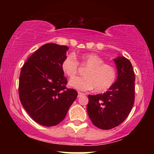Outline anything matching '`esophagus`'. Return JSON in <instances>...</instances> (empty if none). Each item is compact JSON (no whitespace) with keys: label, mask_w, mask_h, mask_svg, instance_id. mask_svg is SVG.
<instances>
[{"label":"esophagus","mask_w":154,"mask_h":154,"mask_svg":"<svg viewBox=\"0 0 154 154\" xmlns=\"http://www.w3.org/2000/svg\"><path fill=\"white\" fill-rule=\"evenodd\" d=\"M85 95V93H81V92H78V98H79V97L82 96V95Z\"/></svg>","instance_id":"obj_1"}]
</instances>
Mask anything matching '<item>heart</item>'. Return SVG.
<instances>
[{
    "mask_svg": "<svg viewBox=\"0 0 154 154\" xmlns=\"http://www.w3.org/2000/svg\"><path fill=\"white\" fill-rule=\"evenodd\" d=\"M80 64L87 68L85 78H76L69 81V85L76 90L88 91L95 88L98 93L108 91L115 82L116 70L112 65L104 63L98 55L88 54L80 57ZM61 69L65 75L73 78L79 71V63L73 54L67 55L61 62Z\"/></svg>",
    "mask_w": 154,
    "mask_h": 154,
    "instance_id": "b5f03b06",
    "label": "heart"
}]
</instances>
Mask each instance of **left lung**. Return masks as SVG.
<instances>
[{
  "instance_id": "obj_1",
  "label": "left lung",
  "mask_w": 154,
  "mask_h": 154,
  "mask_svg": "<svg viewBox=\"0 0 154 154\" xmlns=\"http://www.w3.org/2000/svg\"><path fill=\"white\" fill-rule=\"evenodd\" d=\"M118 77L109 91L102 94L89 95L88 116L97 128L110 130L127 119L135 102V74L132 63L124 56L114 60Z\"/></svg>"
}]
</instances>
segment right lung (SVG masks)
<instances>
[{"instance_id": "1", "label": "right lung", "mask_w": 154, "mask_h": 154, "mask_svg": "<svg viewBox=\"0 0 154 154\" xmlns=\"http://www.w3.org/2000/svg\"><path fill=\"white\" fill-rule=\"evenodd\" d=\"M68 49L66 45L45 44L28 58L21 70V103L32 119L43 126L61 122L77 98V92L66 88L61 66Z\"/></svg>"}]
</instances>
